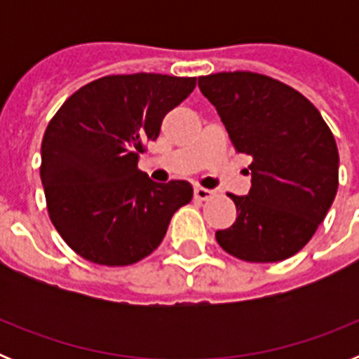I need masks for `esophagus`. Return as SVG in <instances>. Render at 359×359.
Wrapping results in <instances>:
<instances>
[{"label": "esophagus", "instance_id": "34e87169", "mask_svg": "<svg viewBox=\"0 0 359 359\" xmlns=\"http://www.w3.org/2000/svg\"><path fill=\"white\" fill-rule=\"evenodd\" d=\"M214 196V190H208V189H203V187H196L194 189V198L199 199V201H207Z\"/></svg>", "mask_w": 359, "mask_h": 359}]
</instances>
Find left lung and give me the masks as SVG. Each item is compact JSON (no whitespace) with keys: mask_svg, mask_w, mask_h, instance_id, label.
Here are the masks:
<instances>
[{"mask_svg":"<svg viewBox=\"0 0 359 359\" xmlns=\"http://www.w3.org/2000/svg\"><path fill=\"white\" fill-rule=\"evenodd\" d=\"M231 144L252 156L248 196L228 194L237 219L215 231L246 262H278L309 243L338 190V147L320 111L291 86L253 72L199 77Z\"/></svg>","mask_w":359,"mask_h":359,"instance_id":"left-lung-1","label":"left lung"}]
</instances>
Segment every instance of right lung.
I'll return each mask as SVG.
<instances>
[{
	"mask_svg": "<svg viewBox=\"0 0 359 359\" xmlns=\"http://www.w3.org/2000/svg\"><path fill=\"white\" fill-rule=\"evenodd\" d=\"M196 88V77L106 75L65 100L41 144V182L50 221L69 248L100 266H129L163 241L192 187L154 183L138 154L161 120Z\"/></svg>",
	"mask_w": 359,
	"mask_h": 359,
	"instance_id": "obj_1",
	"label": "right lung"
}]
</instances>
